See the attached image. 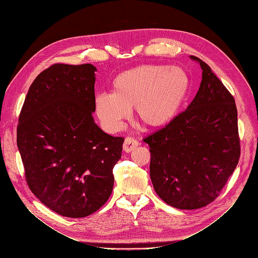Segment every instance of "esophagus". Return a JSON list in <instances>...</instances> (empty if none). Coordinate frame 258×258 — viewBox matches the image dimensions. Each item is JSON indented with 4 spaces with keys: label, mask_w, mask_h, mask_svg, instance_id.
I'll return each mask as SVG.
<instances>
[{
    "label": "esophagus",
    "mask_w": 258,
    "mask_h": 258,
    "mask_svg": "<svg viewBox=\"0 0 258 258\" xmlns=\"http://www.w3.org/2000/svg\"><path fill=\"white\" fill-rule=\"evenodd\" d=\"M139 145V142L137 140H135L134 138L128 137L124 139V142H123V151L126 153H129L131 151H134L135 148H137V146Z\"/></svg>",
    "instance_id": "esophagus-1"
}]
</instances>
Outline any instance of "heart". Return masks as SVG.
<instances>
[{
	"mask_svg": "<svg viewBox=\"0 0 258 258\" xmlns=\"http://www.w3.org/2000/svg\"><path fill=\"white\" fill-rule=\"evenodd\" d=\"M190 85L189 75L179 67H135L115 77L111 92L98 93L95 111L108 131L119 130L134 106L138 118L146 126L163 127L182 111Z\"/></svg>",
	"mask_w": 258,
	"mask_h": 258,
	"instance_id": "obj_1",
	"label": "heart"
}]
</instances>
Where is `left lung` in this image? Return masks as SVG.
<instances>
[{"mask_svg":"<svg viewBox=\"0 0 258 258\" xmlns=\"http://www.w3.org/2000/svg\"><path fill=\"white\" fill-rule=\"evenodd\" d=\"M191 58L202 70L196 97L172 121L144 139L155 191L182 210L211 204L240 158L235 99L206 62Z\"/></svg>","mask_w":258,"mask_h":258,"instance_id":"obj_1","label":"left lung"}]
</instances>
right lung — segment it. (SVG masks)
Returning <instances> with one entry per match:
<instances>
[{"label":"right lung","mask_w":258,"mask_h":258,"mask_svg":"<svg viewBox=\"0 0 258 258\" xmlns=\"http://www.w3.org/2000/svg\"><path fill=\"white\" fill-rule=\"evenodd\" d=\"M96 67L53 64L38 74L21 108L17 146L27 183L53 212L80 218L110 198L121 137L95 122Z\"/></svg>","instance_id":"add662e5"}]
</instances>
